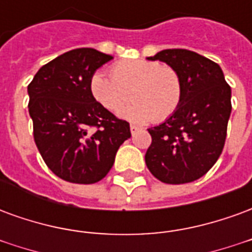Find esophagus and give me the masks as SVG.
<instances>
[{
	"label": "esophagus",
	"instance_id": "1",
	"mask_svg": "<svg viewBox=\"0 0 252 252\" xmlns=\"http://www.w3.org/2000/svg\"><path fill=\"white\" fill-rule=\"evenodd\" d=\"M129 128H131L132 135H135V133H137V132L140 131V128H139V126H131Z\"/></svg>",
	"mask_w": 252,
	"mask_h": 252
}]
</instances>
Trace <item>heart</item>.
I'll return each mask as SVG.
<instances>
[{
  "label": "heart",
  "instance_id": "1",
  "mask_svg": "<svg viewBox=\"0 0 252 252\" xmlns=\"http://www.w3.org/2000/svg\"><path fill=\"white\" fill-rule=\"evenodd\" d=\"M110 74L94 71L89 90L112 113H119L126 106L129 93L133 104L120 116L135 123L163 121L180 108L182 81L173 67L148 59H126L113 64Z\"/></svg>",
  "mask_w": 252,
  "mask_h": 252
}]
</instances>
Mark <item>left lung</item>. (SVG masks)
<instances>
[{"label":"left lung","mask_w":252,"mask_h":252,"mask_svg":"<svg viewBox=\"0 0 252 252\" xmlns=\"http://www.w3.org/2000/svg\"><path fill=\"white\" fill-rule=\"evenodd\" d=\"M148 61L167 63L180 74L182 101L174 115L148 128L146 153L151 174L180 185L205 175L220 157L231 115V88L220 66L189 50H163Z\"/></svg>","instance_id":"1"}]
</instances>
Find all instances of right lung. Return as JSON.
I'll use <instances>...</instances> for the list:
<instances>
[{"instance_id": "1", "label": "right lung", "mask_w": 252, "mask_h": 252, "mask_svg": "<svg viewBox=\"0 0 252 252\" xmlns=\"http://www.w3.org/2000/svg\"><path fill=\"white\" fill-rule=\"evenodd\" d=\"M113 57L94 48L64 52L28 85L33 139L52 173L72 184H95L109 173L117 150L131 137L129 123L99 105L89 79Z\"/></svg>"}]
</instances>
